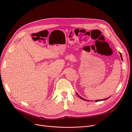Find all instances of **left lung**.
Wrapping results in <instances>:
<instances>
[{"mask_svg":"<svg viewBox=\"0 0 132 132\" xmlns=\"http://www.w3.org/2000/svg\"><path fill=\"white\" fill-rule=\"evenodd\" d=\"M120 56H121V59L122 60V57L121 54V53H120ZM77 94V95L79 96V98H80L81 99H82V100H85L84 98H82V97H80V96H79V95L78 94ZM107 99H108V98H106V99H104V100H107ZM103 100H96V102H98V101H103Z\"/></svg>","mask_w":132,"mask_h":132,"instance_id":"8db88e82","label":"left lung"}]
</instances>
